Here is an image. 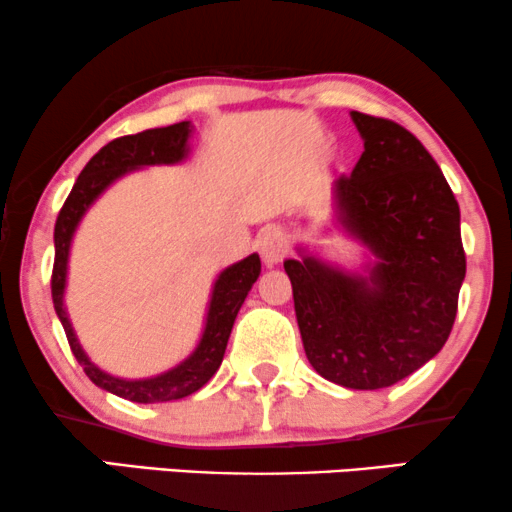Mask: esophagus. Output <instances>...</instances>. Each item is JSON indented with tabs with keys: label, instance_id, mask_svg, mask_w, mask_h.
I'll use <instances>...</instances> for the list:
<instances>
[{
	"label": "esophagus",
	"instance_id": "1",
	"mask_svg": "<svg viewBox=\"0 0 512 512\" xmlns=\"http://www.w3.org/2000/svg\"><path fill=\"white\" fill-rule=\"evenodd\" d=\"M255 245H257V252H260L262 262L271 267V264H278L283 257H286L288 236L281 226H267V229L260 231Z\"/></svg>",
	"mask_w": 512,
	"mask_h": 512
}]
</instances>
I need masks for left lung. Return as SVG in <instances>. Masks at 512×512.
<instances>
[{"instance_id": "1", "label": "left lung", "mask_w": 512, "mask_h": 512, "mask_svg": "<svg viewBox=\"0 0 512 512\" xmlns=\"http://www.w3.org/2000/svg\"><path fill=\"white\" fill-rule=\"evenodd\" d=\"M357 167L335 179L338 224L375 257L366 274L302 252L286 260L314 371L349 390H380L428 364L454 328L465 278L461 210L435 158L409 129L352 111Z\"/></svg>"}]
</instances>
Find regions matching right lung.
<instances>
[{
  "label": "right lung",
  "instance_id": "add662e5",
  "mask_svg": "<svg viewBox=\"0 0 512 512\" xmlns=\"http://www.w3.org/2000/svg\"><path fill=\"white\" fill-rule=\"evenodd\" d=\"M191 122H177L170 127L146 129V132L129 134V137L113 139L99 153L84 165V170L77 177L73 191L63 203L58 212L54 226V271H51V300L58 319L63 323L68 345L73 349L75 359L80 361L84 373L89 380L101 390L118 394L127 401H137V404H155V401H172L189 397L198 392L212 375L217 373L219 364L224 359L226 342H229L231 328H234L236 314L241 304L248 297L252 283L260 276L262 264L260 255H250L245 260L226 267L217 276L215 288H212L208 319H205L203 335H200L198 347L193 349L191 357H186L179 366L170 371L153 375V378L141 380H125L115 378V375L101 371L89 361L84 349L77 342V335L70 326L66 304H63V293H66V276H68V255L70 243H73L75 229L89 210V205L101 196L115 179L125 177L127 172L139 170L148 165H174L181 163L189 153V137H191Z\"/></svg>",
  "mask_w": 512,
  "mask_h": 512
}]
</instances>
